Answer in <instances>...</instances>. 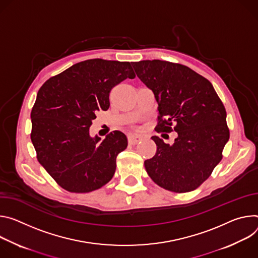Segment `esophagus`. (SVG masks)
Segmentation results:
<instances>
[{
  "instance_id": "esophagus-1",
  "label": "esophagus",
  "mask_w": 258,
  "mask_h": 258,
  "mask_svg": "<svg viewBox=\"0 0 258 258\" xmlns=\"http://www.w3.org/2000/svg\"><path fill=\"white\" fill-rule=\"evenodd\" d=\"M139 140H141L140 135H137V134H129L128 135V141L130 145H136Z\"/></svg>"
}]
</instances>
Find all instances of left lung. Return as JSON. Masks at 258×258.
<instances>
[{"mask_svg":"<svg viewBox=\"0 0 258 258\" xmlns=\"http://www.w3.org/2000/svg\"><path fill=\"white\" fill-rule=\"evenodd\" d=\"M132 67L158 103L156 131L178 134L172 146L152 137L157 152L145 161L148 174L170 191L198 188L221 161L230 138L222 101L206 78L183 64L154 59Z\"/></svg>","mask_w":258,"mask_h":258,"instance_id":"1","label":"left lung"}]
</instances>
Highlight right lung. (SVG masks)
<instances>
[{
  "mask_svg": "<svg viewBox=\"0 0 258 258\" xmlns=\"http://www.w3.org/2000/svg\"><path fill=\"white\" fill-rule=\"evenodd\" d=\"M127 78H135L130 62L96 58L74 64L40 88L31 139L39 163L66 190L90 192L112 178L127 136L116 130L100 141L89 128L97 111L108 109L111 89Z\"/></svg>",
  "mask_w": 258,
  "mask_h": 258,
  "instance_id": "1",
  "label": "right lung"
}]
</instances>
